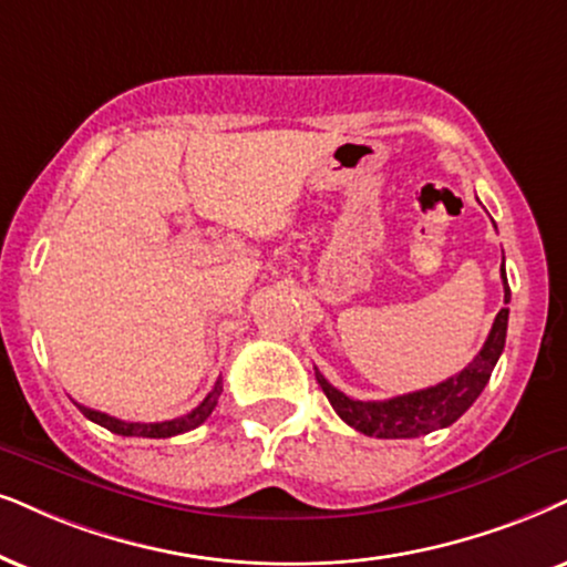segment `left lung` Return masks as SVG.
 I'll use <instances>...</instances> for the list:
<instances>
[{
	"mask_svg": "<svg viewBox=\"0 0 567 567\" xmlns=\"http://www.w3.org/2000/svg\"><path fill=\"white\" fill-rule=\"evenodd\" d=\"M505 285V303H511V288H507L505 264L499 269ZM507 308H499L494 317V324L486 337L484 348L474 355V361L465 367L461 374L444 379V382L426 386V390L408 392V395H398L390 400H353L346 392H340L324 379V374L317 369V382L329 403H332L334 413L353 426L355 432L377 436V440H411V436H421L434 432V429H444L455 424L461 415L474 405V400L482 395L486 382H489L494 367H497L499 355L505 348L507 334Z\"/></svg>",
	"mask_w": 567,
	"mask_h": 567,
	"instance_id": "obj_1",
	"label": "left lung"
}]
</instances>
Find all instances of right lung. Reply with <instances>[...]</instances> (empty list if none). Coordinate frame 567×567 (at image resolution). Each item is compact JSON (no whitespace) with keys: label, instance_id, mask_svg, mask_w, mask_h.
<instances>
[{"label":"right lung","instance_id":"add662e5","mask_svg":"<svg viewBox=\"0 0 567 567\" xmlns=\"http://www.w3.org/2000/svg\"><path fill=\"white\" fill-rule=\"evenodd\" d=\"M221 395V379H217V384H214V390L209 395L204 398V403L198 408H193L190 413L181 415V419H172V421H159V424H141V421H120L114 419L110 413H102V411H93V408H85V405H78V411H81L85 419L93 421V424L110 429L112 434H120V436H148V440H164V436H175V434H185L190 432V429H196L204 424L206 419H209L214 405H217V400Z\"/></svg>","mask_w":567,"mask_h":567}]
</instances>
